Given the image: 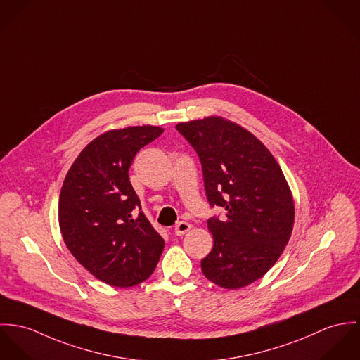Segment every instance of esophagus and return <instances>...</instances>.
Instances as JSON below:
<instances>
[{
	"instance_id": "esophagus-1",
	"label": "esophagus",
	"mask_w": 360,
	"mask_h": 360,
	"mask_svg": "<svg viewBox=\"0 0 360 360\" xmlns=\"http://www.w3.org/2000/svg\"><path fill=\"white\" fill-rule=\"evenodd\" d=\"M191 229H192V225H191V224H188V222H185V221H181V222H178V224L175 225L174 232H175L176 236H182V235L188 233Z\"/></svg>"
}]
</instances>
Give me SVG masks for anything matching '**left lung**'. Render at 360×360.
Masks as SVG:
<instances>
[{"instance_id": "left-lung-1", "label": "left lung", "mask_w": 360, "mask_h": 360, "mask_svg": "<svg viewBox=\"0 0 360 360\" xmlns=\"http://www.w3.org/2000/svg\"><path fill=\"white\" fill-rule=\"evenodd\" d=\"M199 155L210 205L225 217L207 221L214 245L201 271L236 290L262 278L279 259L294 225V200L276 159L250 131L218 116L176 124Z\"/></svg>"}]
</instances>
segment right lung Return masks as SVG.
<instances>
[{
    "instance_id": "1",
    "label": "right lung",
    "mask_w": 360,
    "mask_h": 360,
    "mask_svg": "<svg viewBox=\"0 0 360 360\" xmlns=\"http://www.w3.org/2000/svg\"><path fill=\"white\" fill-rule=\"evenodd\" d=\"M162 131L138 125L99 135L81 150L63 181L60 233L73 257L106 284H139L160 259L164 240L142 212L128 171L138 150Z\"/></svg>"
}]
</instances>
